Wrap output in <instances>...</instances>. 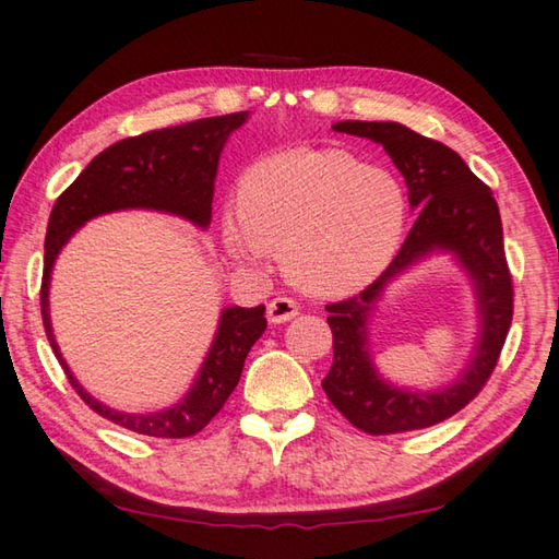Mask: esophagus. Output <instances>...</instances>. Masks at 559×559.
<instances>
[{
	"label": "esophagus",
	"instance_id": "1",
	"mask_svg": "<svg viewBox=\"0 0 559 559\" xmlns=\"http://www.w3.org/2000/svg\"><path fill=\"white\" fill-rule=\"evenodd\" d=\"M293 317H298V302L290 298H273L269 302V322L271 324H283L290 322Z\"/></svg>",
	"mask_w": 559,
	"mask_h": 559
}]
</instances>
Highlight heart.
I'll return each instance as SVG.
<instances>
[{
    "label": "heart",
    "mask_w": 559,
    "mask_h": 559,
    "mask_svg": "<svg viewBox=\"0 0 559 559\" xmlns=\"http://www.w3.org/2000/svg\"><path fill=\"white\" fill-rule=\"evenodd\" d=\"M407 213V191L392 171L344 150H293L247 174L223 237L235 259L283 254L293 286L338 298L388 269Z\"/></svg>",
    "instance_id": "b5f03b06"
}]
</instances>
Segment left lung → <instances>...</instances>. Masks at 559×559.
<instances>
[{"label":"left lung","instance_id":"8db88e82","mask_svg":"<svg viewBox=\"0 0 559 559\" xmlns=\"http://www.w3.org/2000/svg\"><path fill=\"white\" fill-rule=\"evenodd\" d=\"M332 128L382 145L404 177L409 205L419 211V217L376 283L354 298L326 305L334 360L322 388L334 407L360 431L382 436L426 429L453 417L483 390L507 342L513 288L499 205L489 186L443 142L414 133L395 120H338ZM433 253L451 255L471 278L478 308V342L451 386L400 389L377 370L369 354L367 324L389 283Z\"/></svg>","mask_w":559,"mask_h":559}]
</instances>
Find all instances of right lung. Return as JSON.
Returning a JSON list of instances; mask_svg holds the SVG:
<instances>
[{"label":"right lung","instance_id":"obj_1","mask_svg":"<svg viewBox=\"0 0 559 559\" xmlns=\"http://www.w3.org/2000/svg\"><path fill=\"white\" fill-rule=\"evenodd\" d=\"M249 111L191 120L126 138L96 155L70 189L55 201L46 233L40 314L52 354L90 407L123 429L155 439H186L199 433L237 388L249 348L266 330L264 305L223 308L213 344L207 348L189 392L167 409L135 414L118 412L86 392L62 358L50 322V278L55 259L70 237L92 217L116 211H157L205 229L213 215V191L227 138L247 123Z\"/></svg>","mask_w":559,"mask_h":559}]
</instances>
